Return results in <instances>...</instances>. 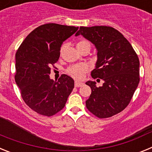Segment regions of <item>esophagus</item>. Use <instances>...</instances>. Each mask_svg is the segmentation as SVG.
<instances>
[{"mask_svg": "<svg viewBox=\"0 0 152 152\" xmlns=\"http://www.w3.org/2000/svg\"><path fill=\"white\" fill-rule=\"evenodd\" d=\"M84 85V83L80 82V81H75V88H79V87H81V86Z\"/></svg>", "mask_w": 152, "mask_h": 152, "instance_id": "obj_1", "label": "esophagus"}]
</instances>
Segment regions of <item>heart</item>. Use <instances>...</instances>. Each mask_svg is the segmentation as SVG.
<instances>
[{
  "instance_id": "heart-1",
  "label": "heart",
  "mask_w": 152,
  "mask_h": 152,
  "mask_svg": "<svg viewBox=\"0 0 152 152\" xmlns=\"http://www.w3.org/2000/svg\"><path fill=\"white\" fill-rule=\"evenodd\" d=\"M86 45H90L89 42L85 40H82L80 41L77 44V47L84 46ZM88 70V67L84 64H75V65H72V66L69 67L67 69V72L70 75H72V77H75V79H80L83 77L84 74L87 72Z\"/></svg>"
}]
</instances>
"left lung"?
Instances as JSON below:
<instances>
[{
	"mask_svg": "<svg viewBox=\"0 0 152 152\" xmlns=\"http://www.w3.org/2000/svg\"><path fill=\"white\" fill-rule=\"evenodd\" d=\"M79 35L96 48L97 59L91 76L103 80L99 88L95 81L86 82L91 88L86 107L97 117H111L128 106L139 85V58L129 42L110 26H81L75 36Z\"/></svg>",
	"mask_w": 152,
	"mask_h": 152,
	"instance_id": "obj_1",
	"label": "left lung"
}]
</instances>
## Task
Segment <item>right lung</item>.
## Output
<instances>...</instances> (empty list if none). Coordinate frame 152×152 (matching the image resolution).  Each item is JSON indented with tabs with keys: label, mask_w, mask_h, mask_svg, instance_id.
Here are the masks:
<instances>
[{
	"label": "right lung",
	"mask_w": 152,
	"mask_h": 152,
	"mask_svg": "<svg viewBox=\"0 0 152 152\" xmlns=\"http://www.w3.org/2000/svg\"><path fill=\"white\" fill-rule=\"evenodd\" d=\"M78 27L44 24L32 31L16 53L15 80L25 103L43 116L64 108L75 81L67 75L50 78L51 66L58 60L61 46Z\"/></svg>",
	"instance_id": "add662e5"
}]
</instances>
